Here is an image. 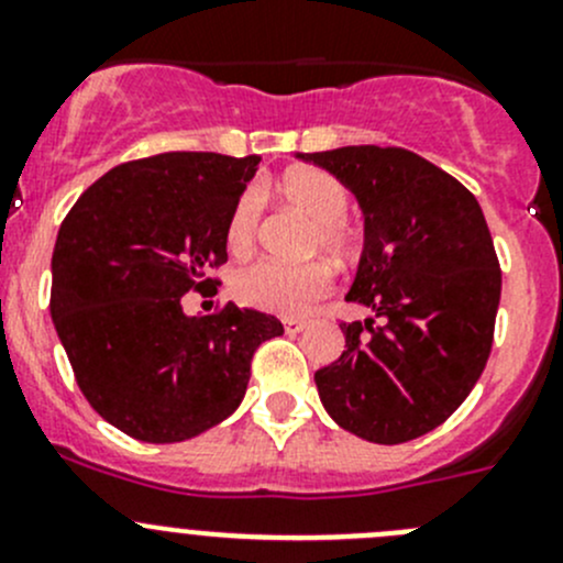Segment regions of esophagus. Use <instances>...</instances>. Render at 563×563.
Wrapping results in <instances>:
<instances>
[{
    "mask_svg": "<svg viewBox=\"0 0 563 563\" xmlns=\"http://www.w3.org/2000/svg\"><path fill=\"white\" fill-rule=\"evenodd\" d=\"M283 327H286L288 334H297L310 327V318H283Z\"/></svg>",
    "mask_w": 563,
    "mask_h": 563,
    "instance_id": "obj_1",
    "label": "esophagus"
}]
</instances>
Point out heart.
I'll return each instance as SVG.
<instances>
[{
  "label": "heart",
  "mask_w": 563,
  "mask_h": 563,
  "mask_svg": "<svg viewBox=\"0 0 563 563\" xmlns=\"http://www.w3.org/2000/svg\"><path fill=\"white\" fill-rule=\"evenodd\" d=\"M275 190L318 220L313 250H327L332 255L351 253L354 231L345 223L351 196L343 181L318 168H297L283 176ZM261 220H264V196L250 187L236 198L229 212V223H225V245L231 253H253L261 234ZM329 288H332V269L323 261L294 266L264 258L240 269L234 277V294L242 302L280 316L305 313L310 305L327 297Z\"/></svg>",
  "instance_id": "b5f03b06"
}]
</instances>
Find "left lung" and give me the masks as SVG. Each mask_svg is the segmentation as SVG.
<instances>
[{
  "label": "left lung",
  "instance_id": "obj_1",
  "mask_svg": "<svg viewBox=\"0 0 563 563\" xmlns=\"http://www.w3.org/2000/svg\"><path fill=\"white\" fill-rule=\"evenodd\" d=\"M338 176L365 214L343 323L345 351L316 373L329 417L373 444H402L457 411L487 365L501 266L474 192L400 146L299 155Z\"/></svg>",
  "mask_w": 563,
  "mask_h": 563
}]
</instances>
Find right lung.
I'll list each match as a JSON object with an SVG mask.
<instances>
[{"label":"right lung","mask_w":563,"mask_h":563,"mask_svg":"<svg viewBox=\"0 0 563 563\" xmlns=\"http://www.w3.org/2000/svg\"><path fill=\"white\" fill-rule=\"evenodd\" d=\"M261 157L163 152L100 176L62 220L51 318L89 406L146 444L214 428L247 391L275 316L223 305L185 316L229 261L225 223ZM218 291V288H214Z\"/></svg>","instance_id":"right-lung-1"}]
</instances>
